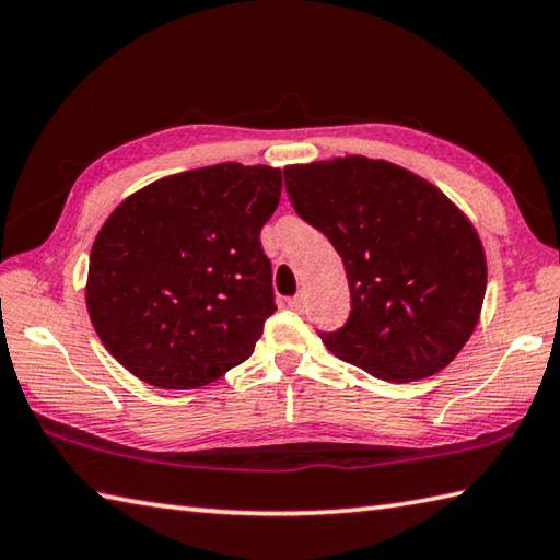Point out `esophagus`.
<instances>
[{"instance_id":"obj_1","label":"esophagus","mask_w":560,"mask_h":560,"mask_svg":"<svg viewBox=\"0 0 560 560\" xmlns=\"http://www.w3.org/2000/svg\"><path fill=\"white\" fill-rule=\"evenodd\" d=\"M288 304H290L292 310H298V312H300V310L304 307V294H302V292H300V294H294V298H290V300H288Z\"/></svg>"}]
</instances>
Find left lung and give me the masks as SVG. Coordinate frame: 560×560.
I'll use <instances>...</instances> for the list:
<instances>
[{
	"label": "left lung",
	"mask_w": 560,
	"mask_h": 560,
	"mask_svg": "<svg viewBox=\"0 0 560 560\" xmlns=\"http://www.w3.org/2000/svg\"><path fill=\"white\" fill-rule=\"evenodd\" d=\"M284 189L346 268L351 314L322 341L389 383L429 377L480 319L488 266L470 219L424 177L363 155L284 167Z\"/></svg>",
	"instance_id": "1"
}]
</instances>
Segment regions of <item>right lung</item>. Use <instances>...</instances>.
Listing matches in <instances>:
<instances>
[{
    "label": "right lung",
    "mask_w": 560,
    "mask_h": 560,
    "mask_svg": "<svg viewBox=\"0 0 560 560\" xmlns=\"http://www.w3.org/2000/svg\"><path fill=\"white\" fill-rule=\"evenodd\" d=\"M280 189V167L219 163L155 180L114 209L92 244L84 300L126 371L192 389L253 353L276 312L260 229Z\"/></svg>",
    "instance_id": "1"
}]
</instances>
